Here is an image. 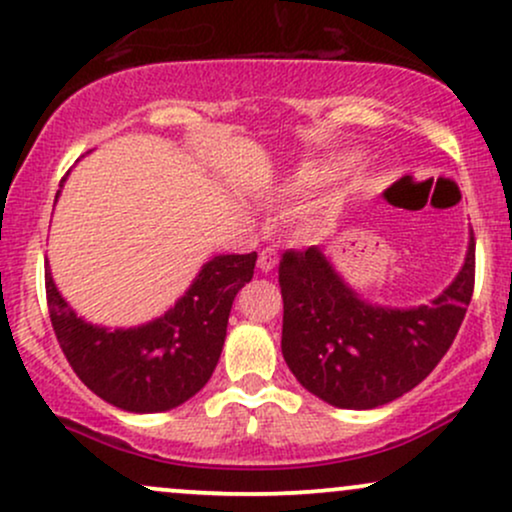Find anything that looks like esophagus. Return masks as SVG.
<instances>
[{
  "label": "esophagus",
  "instance_id": "esophagus-1",
  "mask_svg": "<svg viewBox=\"0 0 512 512\" xmlns=\"http://www.w3.org/2000/svg\"><path fill=\"white\" fill-rule=\"evenodd\" d=\"M275 266H278V251L266 246V249L258 254V268H261L263 273H270V270H273Z\"/></svg>",
  "mask_w": 512,
  "mask_h": 512
}]
</instances>
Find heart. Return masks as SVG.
<instances>
[{"label":"heart","instance_id":"1","mask_svg":"<svg viewBox=\"0 0 512 512\" xmlns=\"http://www.w3.org/2000/svg\"><path fill=\"white\" fill-rule=\"evenodd\" d=\"M347 167L342 162H316L311 165L309 170H304L299 177L292 179L290 184V194L292 196H311V194H321V191L330 189L345 177Z\"/></svg>","mask_w":512,"mask_h":512}]
</instances>
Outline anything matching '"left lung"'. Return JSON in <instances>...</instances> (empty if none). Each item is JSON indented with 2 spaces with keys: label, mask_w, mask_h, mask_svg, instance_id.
I'll return each instance as SVG.
<instances>
[{
  "label": "left lung",
  "mask_w": 512,
  "mask_h": 512,
  "mask_svg": "<svg viewBox=\"0 0 512 512\" xmlns=\"http://www.w3.org/2000/svg\"><path fill=\"white\" fill-rule=\"evenodd\" d=\"M282 357L316 398L371 410L410 393L450 350L474 290V234L458 278L431 304L388 309L357 297L321 249L285 251Z\"/></svg>",
  "instance_id": "obj_1"
}]
</instances>
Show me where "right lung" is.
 <instances>
[{"label": "right lung", "instance_id": "1", "mask_svg": "<svg viewBox=\"0 0 512 512\" xmlns=\"http://www.w3.org/2000/svg\"><path fill=\"white\" fill-rule=\"evenodd\" d=\"M254 268L256 251L210 258L165 316L107 330L74 314L45 261L47 309L66 362L98 398L126 412H165L194 398L213 376L232 302Z\"/></svg>", "mask_w": 512, "mask_h": 512}]
</instances>
